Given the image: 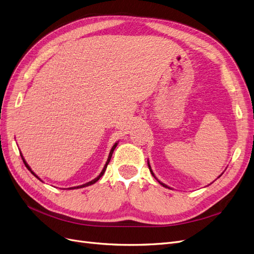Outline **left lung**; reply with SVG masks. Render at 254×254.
Masks as SVG:
<instances>
[{
  "mask_svg": "<svg viewBox=\"0 0 254 254\" xmlns=\"http://www.w3.org/2000/svg\"><path fill=\"white\" fill-rule=\"evenodd\" d=\"M147 164H148V168H149V172H151V173H152V175H153V176H154V177H155V175H154V173H153V171H152V168H151V165H149V162H147ZM219 177H221V176H219ZM155 178H156V177H155ZM156 179H157V178H156ZM158 182H159V183H160V184H161V185H163V186H164V187H167V185H165V184H163V183H162V182H160V181H158Z\"/></svg>",
  "mask_w": 254,
  "mask_h": 254,
  "instance_id": "obj_1",
  "label": "left lung"
}]
</instances>
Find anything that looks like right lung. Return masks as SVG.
I'll list each match as a JSON object with an SVG mask.
<instances>
[{
    "instance_id": "right-lung-1",
    "label": "right lung",
    "mask_w": 254,
    "mask_h": 254,
    "mask_svg": "<svg viewBox=\"0 0 254 254\" xmlns=\"http://www.w3.org/2000/svg\"><path fill=\"white\" fill-rule=\"evenodd\" d=\"M117 144H118V142H116L114 145H113V147L111 148V151H110V154H109V157H108V160H107V162H106V164H105V166H103V170L101 171V173L99 174V176H97L96 178H95V179H94V180H92V181H90V182H88V183H86V184H82V185H79V186H76V187H70V189H68V190H75V189H82V187H86V186H89V185H92V184H94V183H95V182H97L99 179H100V178L102 177V175L103 174H105V172H106V170H107V166H108V164H109V162H110V160H111V158H112V155H113V152H114V149H115V147L117 146ZM22 156V159H23V162H24V164L26 165V167L28 168V170H29L30 172H31V174L32 175H34L36 178H37V179H39V180H41L40 179V178L39 177H37L32 171H31V168H30V166L29 165H28V163L25 161V159H24V157H23V155H21ZM42 181V180H41Z\"/></svg>"
}]
</instances>
